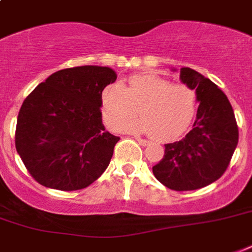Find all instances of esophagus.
Wrapping results in <instances>:
<instances>
[{
	"mask_svg": "<svg viewBox=\"0 0 252 252\" xmlns=\"http://www.w3.org/2000/svg\"><path fill=\"white\" fill-rule=\"evenodd\" d=\"M134 138L137 140L138 144H140L141 146H146L148 144H149V141H148V140H145V138H141V137H134Z\"/></svg>",
	"mask_w": 252,
	"mask_h": 252,
	"instance_id": "esophagus-1",
	"label": "esophagus"
}]
</instances>
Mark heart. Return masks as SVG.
I'll return each mask as SVG.
<instances>
[{
    "label": "heart",
    "mask_w": 252,
    "mask_h": 252,
    "mask_svg": "<svg viewBox=\"0 0 252 252\" xmlns=\"http://www.w3.org/2000/svg\"><path fill=\"white\" fill-rule=\"evenodd\" d=\"M104 122L120 129L138 115L142 120L129 123L126 130L152 133L156 140L170 141L184 133L196 112V94L184 84H171L156 74H137L122 84L108 85L100 95Z\"/></svg>",
    "instance_id": "1"
}]
</instances>
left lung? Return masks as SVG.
<instances>
[{
	"mask_svg": "<svg viewBox=\"0 0 252 252\" xmlns=\"http://www.w3.org/2000/svg\"><path fill=\"white\" fill-rule=\"evenodd\" d=\"M180 80L196 90V120L180 141L166 144L165 156L153 166V174L170 189L193 191L226 171L238 144V126L227 96L209 78L182 68Z\"/></svg>",
	"mask_w": 252,
	"mask_h": 252,
	"instance_id": "obj_1",
	"label": "left lung"
}]
</instances>
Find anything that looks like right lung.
Here are the masks:
<instances>
[{
  "label": "right lung",
  "instance_id": "1",
  "mask_svg": "<svg viewBox=\"0 0 252 252\" xmlns=\"http://www.w3.org/2000/svg\"><path fill=\"white\" fill-rule=\"evenodd\" d=\"M116 81L107 66L53 73L25 99L15 148L37 183L60 191L89 187L110 165L120 137L104 129L100 95Z\"/></svg>",
  "mask_w": 252,
  "mask_h": 252
}]
</instances>
